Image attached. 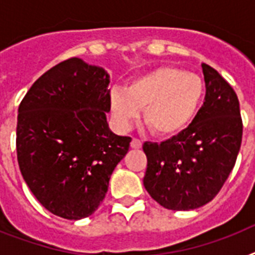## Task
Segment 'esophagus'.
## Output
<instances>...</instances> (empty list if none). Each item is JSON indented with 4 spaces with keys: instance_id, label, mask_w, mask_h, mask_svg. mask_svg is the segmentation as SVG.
Masks as SVG:
<instances>
[{
    "instance_id": "esophagus-1",
    "label": "esophagus",
    "mask_w": 255,
    "mask_h": 255,
    "mask_svg": "<svg viewBox=\"0 0 255 255\" xmlns=\"http://www.w3.org/2000/svg\"><path fill=\"white\" fill-rule=\"evenodd\" d=\"M141 145H143V143L139 139L131 140V148H133V149H139V148H141Z\"/></svg>"
}]
</instances>
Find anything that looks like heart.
<instances>
[{"label": "heart", "mask_w": 255, "mask_h": 255, "mask_svg": "<svg viewBox=\"0 0 255 255\" xmlns=\"http://www.w3.org/2000/svg\"><path fill=\"white\" fill-rule=\"evenodd\" d=\"M204 96L201 78L163 66L133 78L126 90L114 88L110 110L116 127L128 129L143 110V122L159 137L182 132L197 114Z\"/></svg>", "instance_id": "b5f03b06"}]
</instances>
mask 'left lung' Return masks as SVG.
Here are the masks:
<instances>
[{"instance_id":"1","label":"left lung","mask_w":255,"mask_h":255,"mask_svg":"<svg viewBox=\"0 0 255 255\" xmlns=\"http://www.w3.org/2000/svg\"><path fill=\"white\" fill-rule=\"evenodd\" d=\"M206 95L192 123L170 139L145 141L143 184L165 209L192 210L212 201L233 169L242 141L240 102L232 86L202 63Z\"/></svg>"}]
</instances>
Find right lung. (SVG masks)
Instances as JSON below:
<instances>
[{
  "instance_id": "obj_1",
  "label": "right lung",
  "mask_w": 255,
  "mask_h": 255,
  "mask_svg": "<svg viewBox=\"0 0 255 255\" xmlns=\"http://www.w3.org/2000/svg\"><path fill=\"white\" fill-rule=\"evenodd\" d=\"M110 75L71 58L34 82L18 107L22 177L46 209L67 220L91 216L131 137L110 129Z\"/></svg>"
}]
</instances>
